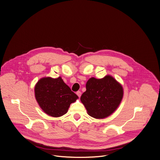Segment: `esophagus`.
Returning <instances> with one entry per match:
<instances>
[{
	"label": "esophagus",
	"mask_w": 160,
	"mask_h": 160,
	"mask_svg": "<svg viewBox=\"0 0 160 160\" xmlns=\"http://www.w3.org/2000/svg\"><path fill=\"white\" fill-rule=\"evenodd\" d=\"M77 95L79 97H80L81 95H82V92H81L80 91H78V92H77Z\"/></svg>",
	"instance_id": "1"
}]
</instances>
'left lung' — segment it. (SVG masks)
I'll return each mask as SVG.
<instances>
[{
	"label": "left lung",
	"instance_id": "1",
	"mask_svg": "<svg viewBox=\"0 0 160 160\" xmlns=\"http://www.w3.org/2000/svg\"><path fill=\"white\" fill-rule=\"evenodd\" d=\"M122 85L111 75L103 78H90L86 83V91L80 97L87 113L95 119L111 115L119 107L123 97Z\"/></svg>",
	"mask_w": 160,
	"mask_h": 160
}]
</instances>
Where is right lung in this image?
Returning a JSON list of instances; mask_svg holds the SVG:
<instances>
[{
	"label": "right lung",
	"instance_id": "right-lung-1",
	"mask_svg": "<svg viewBox=\"0 0 160 160\" xmlns=\"http://www.w3.org/2000/svg\"><path fill=\"white\" fill-rule=\"evenodd\" d=\"M34 93L42 110L54 118L65 114L70 104L78 98L60 77L41 78L35 85Z\"/></svg>",
	"mask_w": 160,
	"mask_h": 160
}]
</instances>
